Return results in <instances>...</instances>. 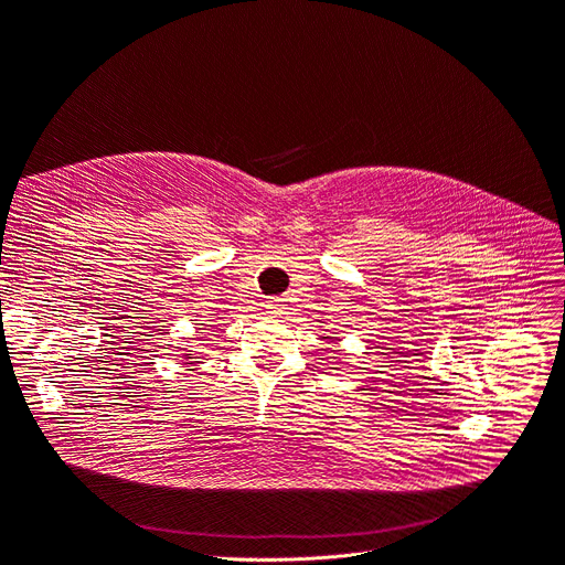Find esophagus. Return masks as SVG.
Returning a JSON list of instances; mask_svg holds the SVG:
<instances>
[{
    "mask_svg": "<svg viewBox=\"0 0 565 565\" xmlns=\"http://www.w3.org/2000/svg\"><path fill=\"white\" fill-rule=\"evenodd\" d=\"M267 309L273 311V313H281L286 309V300L284 298H273V300L267 302Z\"/></svg>",
    "mask_w": 565,
    "mask_h": 565,
    "instance_id": "1",
    "label": "esophagus"
}]
</instances>
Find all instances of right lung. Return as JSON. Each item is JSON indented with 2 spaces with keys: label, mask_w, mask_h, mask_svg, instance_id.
Here are the masks:
<instances>
[{
  "label": "right lung",
  "mask_w": 565,
  "mask_h": 565,
  "mask_svg": "<svg viewBox=\"0 0 565 565\" xmlns=\"http://www.w3.org/2000/svg\"><path fill=\"white\" fill-rule=\"evenodd\" d=\"M189 355H191V353H186V358H189Z\"/></svg>",
  "instance_id": "right-lung-1"
}]
</instances>
